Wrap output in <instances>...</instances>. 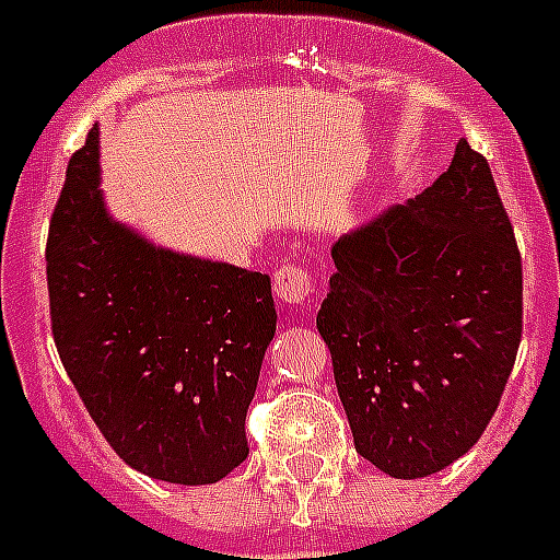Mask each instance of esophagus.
Returning <instances> with one entry per match:
<instances>
[{
    "instance_id": "1",
    "label": "esophagus",
    "mask_w": 560,
    "mask_h": 560,
    "mask_svg": "<svg viewBox=\"0 0 560 560\" xmlns=\"http://www.w3.org/2000/svg\"><path fill=\"white\" fill-rule=\"evenodd\" d=\"M312 275L300 262H283L275 271V298L285 305H303L312 300Z\"/></svg>"
}]
</instances>
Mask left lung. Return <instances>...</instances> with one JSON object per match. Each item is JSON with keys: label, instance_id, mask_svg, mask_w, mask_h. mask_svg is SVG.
Returning a JSON list of instances; mask_svg holds the SVG:
<instances>
[{"label": "left lung", "instance_id": "obj_1", "mask_svg": "<svg viewBox=\"0 0 560 560\" xmlns=\"http://www.w3.org/2000/svg\"><path fill=\"white\" fill-rule=\"evenodd\" d=\"M317 312L353 447L394 479L444 470L493 419L521 342V252L487 158L331 248Z\"/></svg>", "mask_w": 560, "mask_h": 560}]
</instances>
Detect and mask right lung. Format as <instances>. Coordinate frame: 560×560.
<instances>
[{
  "label": "right lung",
  "instance_id": "add662e5",
  "mask_svg": "<svg viewBox=\"0 0 560 560\" xmlns=\"http://www.w3.org/2000/svg\"><path fill=\"white\" fill-rule=\"evenodd\" d=\"M45 257L61 365L109 447L172 485H212L246 462L277 328L269 275L155 248L113 221L95 127L67 164Z\"/></svg>",
  "mask_w": 560,
  "mask_h": 560
}]
</instances>
